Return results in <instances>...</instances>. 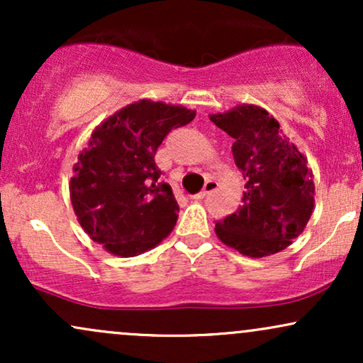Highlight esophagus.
Instances as JSON below:
<instances>
[{
    "instance_id": "obj_1",
    "label": "esophagus",
    "mask_w": 363,
    "mask_h": 363,
    "mask_svg": "<svg viewBox=\"0 0 363 363\" xmlns=\"http://www.w3.org/2000/svg\"><path fill=\"white\" fill-rule=\"evenodd\" d=\"M216 187H218V182L213 181V179H210V181H206V184H205V189H203L201 193H199L198 196H196V199H203V198H206L208 194H210V193H213V191L216 189Z\"/></svg>"
}]
</instances>
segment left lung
Instances as JSON below:
<instances>
[{"instance_id":"left-lung-1","label":"left lung","mask_w":363,"mask_h":363,"mask_svg":"<svg viewBox=\"0 0 363 363\" xmlns=\"http://www.w3.org/2000/svg\"><path fill=\"white\" fill-rule=\"evenodd\" d=\"M210 119L234 138L232 153L245 181L242 205L216 222V237L249 257L283 251L302 234L314 210L307 158L283 135L278 121L252 104Z\"/></svg>"}]
</instances>
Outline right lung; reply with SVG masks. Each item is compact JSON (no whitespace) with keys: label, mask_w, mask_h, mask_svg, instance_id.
<instances>
[{"label":"right lung","mask_w":363,"mask_h":363,"mask_svg":"<svg viewBox=\"0 0 363 363\" xmlns=\"http://www.w3.org/2000/svg\"><path fill=\"white\" fill-rule=\"evenodd\" d=\"M196 111L143 99L123 107L91 133L74 164L69 198L82 228L111 254L133 257L172 232L179 205L160 181L157 148Z\"/></svg>","instance_id":"1"}]
</instances>
